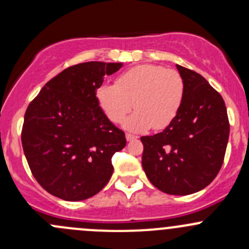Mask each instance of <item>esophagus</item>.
<instances>
[{
    "label": "esophagus",
    "mask_w": 249,
    "mask_h": 249,
    "mask_svg": "<svg viewBox=\"0 0 249 249\" xmlns=\"http://www.w3.org/2000/svg\"><path fill=\"white\" fill-rule=\"evenodd\" d=\"M125 136H126L127 141H134V140L137 139V136H135V135H132V134H126Z\"/></svg>",
    "instance_id": "esophagus-1"
}]
</instances>
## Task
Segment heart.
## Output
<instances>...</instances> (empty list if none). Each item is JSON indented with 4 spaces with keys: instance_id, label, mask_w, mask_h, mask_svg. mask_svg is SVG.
Instances as JSON below:
<instances>
[{
    "instance_id": "1",
    "label": "heart",
    "mask_w": 249,
    "mask_h": 249,
    "mask_svg": "<svg viewBox=\"0 0 249 249\" xmlns=\"http://www.w3.org/2000/svg\"><path fill=\"white\" fill-rule=\"evenodd\" d=\"M96 97L113 123H122L135 106L137 110L125 122L126 129L162 130L171 124L182 107L184 82L176 70L140 65L120 74L115 85H101Z\"/></svg>"
}]
</instances>
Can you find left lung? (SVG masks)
I'll list each match as a JSON object with an SVG mask.
<instances>
[{
  "label": "left lung",
  "instance_id": "8db88e82",
  "mask_svg": "<svg viewBox=\"0 0 249 249\" xmlns=\"http://www.w3.org/2000/svg\"><path fill=\"white\" fill-rule=\"evenodd\" d=\"M184 97L164 131L143 136L142 166L155 188L189 195L207 187L224 161L230 125L224 100L201 74L177 65Z\"/></svg>",
  "mask_w": 249,
  "mask_h": 249
}]
</instances>
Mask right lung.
<instances>
[{
    "label": "right lung",
    "instance_id": "1",
    "mask_svg": "<svg viewBox=\"0 0 249 249\" xmlns=\"http://www.w3.org/2000/svg\"><path fill=\"white\" fill-rule=\"evenodd\" d=\"M122 62L89 61L64 70L44 85L24 117L21 143L32 175L66 201L89 199L112 177V157L126 144L109 122L96 90Z\"/></svg>",
    "mask_w": 249,
    "mask_h": 249
}]
</instances>
